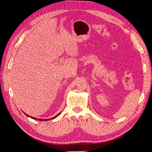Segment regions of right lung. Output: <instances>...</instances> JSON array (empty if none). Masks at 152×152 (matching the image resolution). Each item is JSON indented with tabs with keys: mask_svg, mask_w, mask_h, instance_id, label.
I'll return each instance as SVG.
<instances>
[{
	"mask_svg": "<svg viewBox=\"0 0 152 152\" xmlns=\"http://www.w3.org/2000/svg\"><path fill=\"white\" fill-rule=\"evenodd\" d=\"M24 114H25V115H26L27 116H28H28H29L28 115H27V114H25V113H24ZM59 114H60V113H59V114H58L57 115L55 116V117H53V118H50V119H37V118H34V117H32V116H31V118L32 119H38V120H39V121H48V120H50V119H54V118H57V116L59 115Z\"/></svg>",
	"mask_w": 152,
	"mask_h": 152,
	"instance_id": "obj_1",
	"label": "right lung"
}]
</instances>
